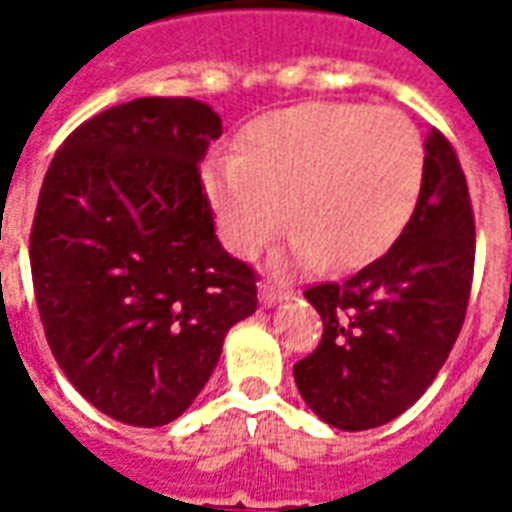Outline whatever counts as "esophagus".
I'll list each match as a JSON object with an SVG mask.
<instances>
[{
	"label": "esophagus",
	"mask_w": 512,
	"mask_h": 512,
	"mask_svg": "<svg viewBox=\"0 0 512 512\" xmlns=\"http://www.w3.org/2000/svg\"><path fill=\"white\" fill-rule=\"evenodd\" d=\"M288 296H290L288 290H277V288H268V285H260V301H263L266 307H274V304L285 301Z\"/></svg>",
	"instance_id": "1"
}]
</instances>
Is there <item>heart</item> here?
I'll list each match as a JSON object with an SVG mask.
<instances>
[{
    "mask_svg": "<svg viewBox=\"0 0 512 512\" xmlns=\"http://www.w3.org/2000/svg\"><path fill=\"white\" fill-rule=\"evenodd\" d=\"M425 180L411 120L362 104H301L257 117L238 156L211 158L202 191L224 246L257 255L290 219L296 233L271 266L348 271L384 255L406 230Z\"/></svg>",
    "mask_w": 512,
    "mask_h": 512,
    "instance_id": "obj_1",
    "label": "heart"
}]
</instances>
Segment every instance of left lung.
Wrapping results in <instances>:
<instances>
[{
	"instance_id": "obj_1",
	"label": "left lung",
	"mask_w": 512,
	"mask_h": 512,
	"mask_svg": "<svg viewBox=\"0 0 512 512\" xmlns=\"http://www.w3.org/2000/svg\"><path fill=\"white\" fill-rule=\"evenodd\" d=\"M474 271V213L452 145L425 136V180L384 257L304 296L321 345L293 365L304 403L340 430H370L425 395L458 340Z\"/></svg>"
}]
</instances>
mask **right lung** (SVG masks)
<instances>
[{
    "label": "right lung",
    "mask_w": 512,
    "mask_h": 512,
    "mask_svg": "<svg viewBox=\"0 0 512 512\" xmlns=\"http://www.w3.org/2000/svg\"><path fill=\"white\" fill-rule=\"evenodd\" d=\"M222 120L194 98L90 117L51 161L29 235L49 348L106 417L158 428L208 384L257 310L255 271L222 249L200 180Z\"/></svg>",
    "instance_id": "add662e5"
}]
</instances>
